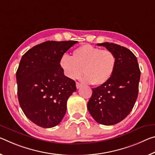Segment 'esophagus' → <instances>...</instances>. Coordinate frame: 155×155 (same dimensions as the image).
<instances>
[{
  "label": "esophagus",
  "mask_w": 155,
  "mask_h": 155,
  "mask_svg": "<svg viewBox=\"0 0 155 155\" xmlns=\"http://www.w3.org/2000/svg\"><path fill=\"white\" fill-rule=\"evenodd\" d=\"M76 85H77V89H79V88L82 86V84H81V83H78V82H77V83H76Z\"/></svg>",
  "instance_id": "obj_1"
}]
</instances>
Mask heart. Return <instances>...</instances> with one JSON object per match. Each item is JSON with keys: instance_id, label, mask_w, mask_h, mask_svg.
I'll list each match as a JSON object with an SVG mask.
<instances>
[{"instance_id": "1", "label": "heart", "mask_w": 155, "mask_h": 155, "mask_svg": "<svg viewBox=\"0 0 155 155\" xmlns=\"http://www.w3.org/2000/svg\"><path fill=\"white\" fill-rule=\"evenodd\" d=\"M114 54L109 50H101L89 44L75 49L72 57L67 54L61 56L60 67L70 79H77L83 74L85 81L94 85H102L108 82L116 68Z\"/></svg>"}]
</instances>
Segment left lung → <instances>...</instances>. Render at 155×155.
<instances>
[{
  "label": "left lung",
  "mask_w": 155,
  "mask_h": 155,
  "mask_svg": "<svg viewBox=\"0 0 155 155\" xmlns=\"http://www.w3.org/2000/svg\"><path fill=\"white\" fill-rule=\"evenodd\" d=\"M97 45L114 54L116 68L108 82L92 88L87 110L99 124L112 126L124 120L133 108L138 97L141 72L137 57L127 48L107 42Z\"/></svg>",
  "instance_id": "1"
}]
</instances>
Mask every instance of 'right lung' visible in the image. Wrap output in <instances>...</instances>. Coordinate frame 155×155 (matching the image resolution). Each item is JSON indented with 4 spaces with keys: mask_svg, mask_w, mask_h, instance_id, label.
<instances>
[{
    "mask_svg": "<svg viewBox=\"0 0 155 155\" xmlns=\"http://www.w3.org/2000/svg\"><path fill=\"white\" fill-rule=\"evenodd\" d=\"M77 42L48 41L22 56L16 74L19 104L38 126H57L65 114L68 98L77 91L75 81L64 75L59 61Z\"/></svg>",
    "mask_w": 155,
    "mask_h": 155,
    "instance_id": "1",
    "label": "right lung"
}]
</instances>
